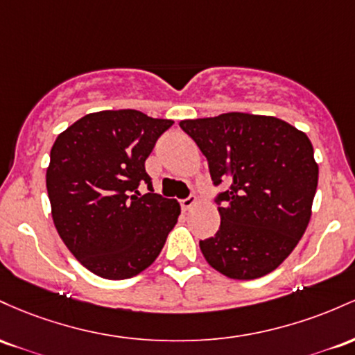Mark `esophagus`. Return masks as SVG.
I'll list each match as a JSON object with an SVG mask.
<instances>
[{
  "label": "esophagus",
  "mask_w": 355,
  "mask_h": 355,
  "mask_svg": "<svg viewBox=\"0 0 355 355\" xmlns=\"http://www.w3.org/2000/svg\"><path fill=\"white\" fill-rule=\"evenodd\" d=\"M198 205V198L196 196H189L186 199H181V208L184 211H188L191 208H194V206Z\"/></svg>",
  "instance_id": "esophagus-1"
}]
</instances>
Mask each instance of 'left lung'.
<instances>
[{
	"label": "left lung",
	"instance_id": "1",
	"mask_svg": "<svg viewBox=\"0 0 355 355\" xmlns=\"http://www.w3.org/2000/svg\"><path fill=\"white\" fill-rule=\"evenodd\" d=\"M179 125L208 159L214 186H230L216 198L220 230L199 241L206 261L234 280L273 272L312 216L318 166L310 139L282 119L243 112Z\"/></svg>",
	"mask_w": 355,
	"mask_h": 355
}]
</instances>
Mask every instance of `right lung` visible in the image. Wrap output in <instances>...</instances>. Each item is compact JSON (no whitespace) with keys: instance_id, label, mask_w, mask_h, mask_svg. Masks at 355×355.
Segmentation results:
<instances>
[{"instance_id":"obj_1","label":"right lung","mask_w":355,"mask_h":355,"mask_svg":"<svg viewBox=\"0 0 355 355\" xmlns=\"http://www.w3.org/2000/svg\"><path fill=\"white\" fill-rule=\"evenodd\" d=\"M174 122L139 110L87 114L55 141L46 169L51 218L92 273L124 280L154 263L178 223L176 199L154 193L146 159ZM146 184L150 193L138 191Z\"/></svg>"}]
</instances>
